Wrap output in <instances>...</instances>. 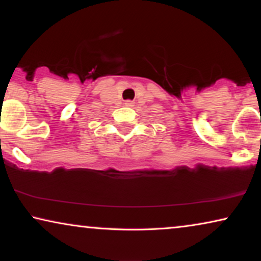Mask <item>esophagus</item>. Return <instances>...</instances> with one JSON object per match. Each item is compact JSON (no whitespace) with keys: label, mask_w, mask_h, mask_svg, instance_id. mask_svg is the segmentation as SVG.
I'll use <instances>...</instances> for the list:
<instances>
[{"label":"esophagus","mask_w":261,"mask_h":261,"mask_svg":"<svg viewBox=\"0 0 261 261\" xmlns=\"http://www.w3.org/2000/svg\"><path fill=\"white\" fill-rule=\"evenodd\" d=\"M124 106H126V107H133L134 106V102L133 101H129V99H128V101L124 102Z\"/></svg>","instance_id":"esophagus-1"}]
</instances>
